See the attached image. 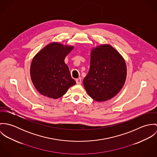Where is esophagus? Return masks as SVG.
<instances>
[{
    "instance_id": "obj_1",
    "label": "esophagus",
    "mask_w": 157,
    "mask_h": 157,
    "mask_svg": "<svg viewBox=\"0 0 157 157\" xmlns=\"http://www.w3.org/2000/svg\"><path fill=\"white\" fill-rule=\"evenodd\" d=\"M75 81H76L77 84H78V85H80V84L82 83V78H77V79L75 80Z\"/></svg>"
}]
</instances>
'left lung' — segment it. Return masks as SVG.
I'll return each mask as SVG.
<instances>
[{
  "instance_id": "obj_1",
  "label": "left lung",
  "mask_w": 157,
  "mask_h": 157,
  "mask_svg": "<svg viewBox=\"0 0 157 157\" xmlns=\"http://www.w3.org/2000/svg\"><path fill=\"white\" fill-rule=\"evenodd\" d=\"M126 75V65L121 54L111 45H100L91 50L90 71L83 85L92 99L105 101L120 92Z\"/></svg>"
}]
</instances>
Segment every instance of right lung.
<instances>
[{"mask_svg":"<svg viewBox=\"0 0 157 157\" xmlns=\"http://www.w3.org/2000/svg\"><path fill=\"white\" fill-rule=\"evenodd\" d=\"M73 48L72 46L52 42L34 56L31 64L30 75L36 89L42 95L57 99L76 83L64 61Z\"/></svg>","mask_w":157,"mask_h":157,"instance_id":"1","label":"right lung"}]
</instances>
